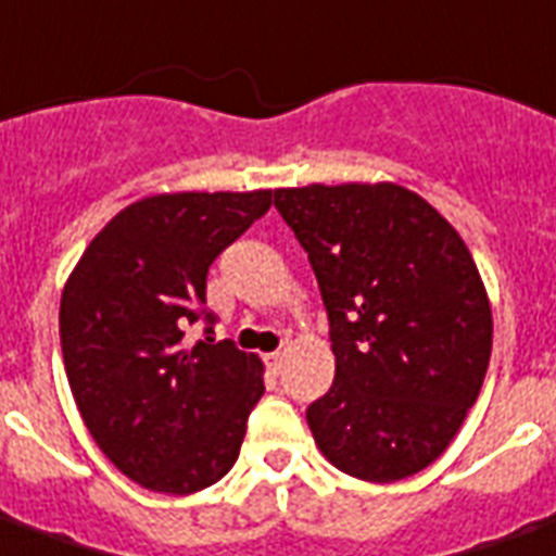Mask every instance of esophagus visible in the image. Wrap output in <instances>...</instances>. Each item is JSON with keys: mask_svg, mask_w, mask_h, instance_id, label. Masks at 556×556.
Segmentation results:
<instances>
[{"mask_svg": "<svg viewBox=\"0 0 556 556\" xmlns=\"http://www.w3.org/2000/svg\"><path fill=\"white\" fill-rule=\"evenodd\" d=\"M282 362H286V353H282V350H277V353H270L268 355V367L274 372H279L282 370Z\"/></svg>", "mask_w": 556, "mask_h": 556, "instance_id": "34e87169", "label": "esophagus"}]
</instances>
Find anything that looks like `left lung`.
Masks as SVG:
<instances>
[{"instance_id":"obj_1","label":"left lung","mask_w":556,"mask_h":556,"mask_svg":"<svg viewBox=\"0 0 556 556\" xmlns=\"http://www.w3.org/2000/svg\"><path fill=\"white\" fill-rule=\"evenodd\" d=\"M308 253L334 353L306 410L317 448L372 484L417 476L464 426L493 353V312L452 224L396 184L277 189Z\"/></svg>"}]
</instances>
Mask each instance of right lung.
Returning a JSON list of instances; mask_svg holds the SVG:
<instances>
[{"instance_id": "1", "label": "right lung", "mask_w": 556, "mask_h": 556, "mask_svg": "<svg viewBox=\"0 0 556 556\" xmlns=\"http://www.w3.org/2000/svg\"><path fill=\"white\" fill-rule=\"evenodd\" d=\"M260 192H175L130 203L90 241L61 296V350L92 440L146 490L198 493L239 457L265 393L260 355L232 341L186 344L215 317L206 274L270 210Z\"/></svg>"}]
</instances>
